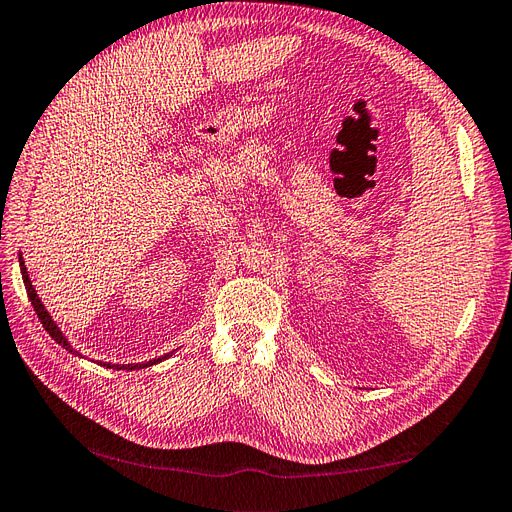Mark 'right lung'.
<instances>
[{
  "label": "right lung",
  "mask_w": 512,
  "mask_h": 512,
  "mask_svg": "<svg viewBox=\"0 0 512 512\" xmlns=\"http://www.w3.org/2000/svg\"><path fill=\"white\" fill-rule=\"evenodd\" d=\"M19 262H21V273H23V282H25V288H27V297H29V301H32V305H34V309H36V314H38V318H40V322H42V327L46 329V333H49L55 342L59 344V346H64L66 350H70V352H76V350H72V346L68 344V339L64 337V333L59 331V327L57 324L53 322V318L49 316V312H46L44 309V305H42V301L38 299V294H36V290H34V286H32V282H29V275H27V269H25V262H23V258H19ZM168 354H164L162 359H166ZM162 359H153V361H149V363H132V365H111V363H100V365H104V367H108V369H136V367H147V365H153V363H160Z\"/></svg>",
  "instance_id": "obj_1"
}]
</instances>
